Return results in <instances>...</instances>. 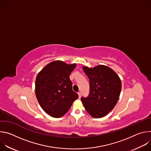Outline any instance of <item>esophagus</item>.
I'll list each match as a JSON object with an SVG mask.
<instances>
[{"instance_id": "1", "label": "esophagus", "mask_w": 151, "mask_h": 151, "mask_svg": "<svg viewBox=\"0 0 151 151\" xmlns=\"http://www.w3.org/2000/svg\"><path fill=\"white\" fill-rule=\"evenodd\" d=\"M78 96H79V98L80 99V98H81V93H80V92H78Z\"/></svg>"}]
</instances>
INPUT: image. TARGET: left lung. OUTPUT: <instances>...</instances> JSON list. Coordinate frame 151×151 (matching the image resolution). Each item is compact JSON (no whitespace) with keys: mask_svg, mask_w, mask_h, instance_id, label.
<instances>
[{"mask_svg":"<svg viewBox=\"0 0 151 151\" xmlns=\"http://www.w3.org/2000/svg\"><path fill=\"white\" fill-rule=\"evenodd\" d=\"M90 80V94L82 97L85 110L93 118H102L115 106L121 91V81L111 68L99 65L93 68H82Z\"/></svg>","mask_w":151,"mask_h":151,"instance_id":"8db88e82","label":"left lung"}]
</instances>
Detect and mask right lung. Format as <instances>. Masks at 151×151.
<instances>
[{"label": "right lung", "instance_id": "1", "mask_svg": "<svg viewBox=\"0 0 151 151\" xmlns=\"http://www.w3.org/2000/svg\"><path fill=\"white\" fill-rule=\"evenodd\" d=\"M76 66L75 63L68 64L60 60L54 61L36 76V98L43 110L52 117L60 118L65 115L78 98V94L72 90L69 78Z\"/></svg>", "mask_w": 151, "mask_h": 151}]
</instances>
